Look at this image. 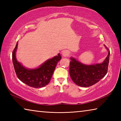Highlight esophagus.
<instances>
[{"instance_id":"34e87169","label":"esophagus","mask_w":121,"mask_h":121,"mask_svg":"<svg viewBox=\"0 0 121 121\" xmlns=\"http://www.w3.org/2000/svg\"><path fill=\"white\" fill-rule=\"evenodd\" d=\"M69 53H69L68 51L65 50L62 52V56H64V57L68 56L69 55Z\"/></svg>"}]
</instances>
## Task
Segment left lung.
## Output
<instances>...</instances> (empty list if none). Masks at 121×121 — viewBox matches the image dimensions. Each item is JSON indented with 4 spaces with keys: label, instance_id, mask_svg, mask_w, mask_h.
<instances>
[{
    "label": "left lung",
    "instance_id": "8db88e82",
    "mask_svg": "<svg viewBox=\"0 0 121 121\" xmlns=\"http://www.w3.org/2000/svg\"><path fill=\"white\" fill-rule=\"evenodd\" d=\"M109 54L110 51L104 62L90 65H83L71 58L69 74L71 79L76 84L82 87H89L95 84L107 73Z\"/></svg>",
    "mask_w": 121,
    "mask_h": 121
}]
</instances>
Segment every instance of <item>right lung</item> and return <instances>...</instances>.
<instances>
[{
    "label": "right lung",
    "mask_w": 121,
    "mask_h": 121,
    "mask_svg": "<svg viewBox=\"0 0 121 121\" xmlns=\"http://www.w3.org/2000/svg\"><path fill=\"white\" fill-rule=\"evenodd\" d=\"M18 43L12 53V60L16 76L20 81L29 86L40 88L48 85L52 76L56 64L61 60L60 54L49 59L39 68L28 69L18 62L15 57V52Z\"/></svg>",
    "instance_id": "right-lung-1"
}]
</instances>
